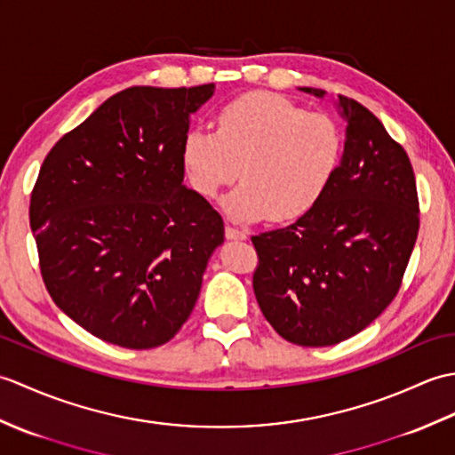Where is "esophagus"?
Instances as JSON below:
<instances>
[{
	"instance_id": "esophagus-1",
	"label": "esophagus",
	"mask_w": 455,
	"mask_h": 455,
	"mask_svg": "<svg viewBox=\"0 0 455 455\" xmlns=\"http://www.w3.org/2000/svg\"><path fill=\"white\" fill-rule=\"evenodd\" d=\"M225 236H227L228 240H244L248 235L244 233V230H238V228H235V227L227 225V227H225Z\"/></svg>"
}]
</instances>
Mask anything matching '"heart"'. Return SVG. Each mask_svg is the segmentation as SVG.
Listing matches in <instances>:
<instances>
[{
  "mask_svg": "<svg viewBox=\"0 0 455 455\" xmlns=\"http://www.w3.org/2000/svg\"><path fill=\"white\" fill-rule=\"evenodd\" d=\"M344 156V132L331 115L305 111L274 92H250L222 105L217 132L191 129L183 168L201 197L243 186L225 199L240 222L289 220L305 215L331 186Z\"/></svg>",
  "mask_w": 455,
  "mask_h": 455,
  "instance_id": "1",
  "label": "heart"
}]
</instances>
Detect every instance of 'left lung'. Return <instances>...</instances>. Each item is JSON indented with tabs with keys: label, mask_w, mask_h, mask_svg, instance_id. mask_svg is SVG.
I'll return each mask as SVG.
<instances>
[{
	"label": "left lung",
	"mask_w": 455,
	"mask_h": 455,
	"mask_svg": "<svg viewBox=\"0 0 455 455\" xmlns=\"http://www.w3.org/2000/svg\"><path fill=\"white\" fill-rule=\"evenodd\" d=\"M338 98L346 140L331 186L293 225L252 236L258 305L279 336L307 347L342 342L387 308L420 227L407 152L370 109Z\"/></svg>",
	"instance_id": "left-lung-1"
}]
</instances>
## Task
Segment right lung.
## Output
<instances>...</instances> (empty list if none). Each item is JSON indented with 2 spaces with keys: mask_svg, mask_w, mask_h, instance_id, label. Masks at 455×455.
<instances>
[{
  "mask_svg": "<svg viewBox=\"0 0 455 455\" xmlns=\"http://www.w3.org/2000/svg\"><path fill=\"white\" fill-rule=\"evenodd\" d=\"M215 85H134L58 140L28 220L52 301L93 336L131 350L170 342L201 291L225 222L183 186L189 113Z\"/></svg>",
  "mask_w": 455,
  "mask_h": 455,
  "instance_id": "right-lung-1",
  "label": "right lung"
}]
</instances>
